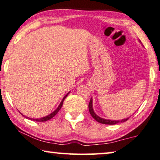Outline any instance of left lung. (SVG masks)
I'll use <instances>...</instances> for the list:
<instances>
[{
  "instance_id": "8db88e82",
  "label": "left lung",
  "mask_w": 160,
  "mask_h": 160,
  "mask_svg": "<svg viewBox=\"0 0 160 160\" xmlns=\"http://www.w3.org/2000/svg\"><path fill=\"white\" fill-rule=\"evenodd\" d=\"M88 110H89V112H90L91 115H92V117L94 118L96 121L99 122V123H102V124H116L119 122H122V123L124 122H126L127 120L129 119V118H127V119H122V120H121V121H112V120L104 119H102V118H101L99 117H98L97 115L94 113V110H93L92 99H91L90 102H89V104H88Z\"/></svg>"
}]
</instances>
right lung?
<instances>
[{"label":"right lung","mask_w":160,"mask_h":160,"mask_svg":"<svg viewBox=\"0 0 160 160\" xmlns=\"http://www.w3.org/2000/svg\"><path fill=\"white\" fill-rule=\"evenodd\" d=\"M68 94H69V92H68V94H66L64 97H63V100H62V102H61L60 105L58 106V107L57 108V109H56L54 112L51 113V114H49L48 116H46V117H43V118H41V119H33V121H36V122H46V121H48V120L51 119V118H53V117L55 116V115H56V114H57V113H58V112H59V110L61 109V108L62 107V105H63V101H64V99H66V97H67ZM27 118H28V117H27Z\"/></svg>","instance_id":"right-lung-1"}]
</instances>
